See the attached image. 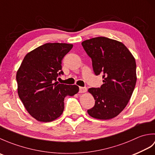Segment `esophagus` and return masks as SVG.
I'll return each mask as SVG.
<instances>
[{
	"label": "esophagus",
	"mask_w": 155,
	"mask_h": 155,
	"mask_svg": "<svg viewBox=\"0 0 155 155\" xmlns=\"http://www.w3.org/2000/svg\"><path fill=\"white\" fill-rule=\"evenodd\" d=\"M87 88L86 87H79V93H85V92H87Z\"/></svg>",
	"instance_id": "obj_1"
}]
</instances>
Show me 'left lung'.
<instances>
[{"label":"left lung","instance_id":"1","mask_svg":"<svg viewBox=\"0 0 155 155\" xmlns=\"http://www.w3.org/2000/svg\"><path fill=\"white\" fill-rule=\"evenodd\" d=\"M82 46L91 58L94 74L103 78L101 87L88 89L95 104L88 114L110 119L123 110L132 96L137 82L135 59L122 42L107 37L88 39Z\"/></svg>","mask_w":155,"mask_h":155}]
</instances>
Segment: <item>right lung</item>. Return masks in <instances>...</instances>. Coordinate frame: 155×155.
Wrapping results in <instances>:
<instances>
[{"instance_id":"right-lung-1","label":"right lung","mask_w":155,"mask_h":155,"mask_svg":"<svg viewBox=\"0 0 155 155\" xmlns=\"http://www.w3.org/2000/svg\"><path fill=\"white\" fill-rule=\"evenodd\" d=\"M72 45L46 43L25 56L16 73L18 94L26 109L41 122L55 120L64 110V99L77 94V85L60 84L62 60Z\"/></svg>"}]
</instances>
